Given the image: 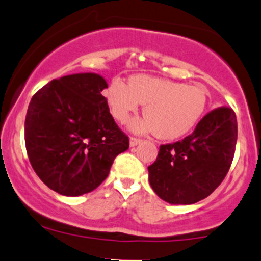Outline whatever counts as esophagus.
I'll return each instance as SVG.
<instances>
[{
  "label": "esophagus",
  "instance_id": "esophagus-1",
  "mask_svg": "<svg viewBox=\"0 0 261 261\" xmlns=\"http://www.w3.org/2000/svg\"><path fill=\"white\" fill-rule=\"evenodd\" d=\"M140 142H142V139L134 138V136H131V138H130V145H131V146H136V145H139Z\"/></svg>",
  "mask_w": 261,
  "mask_h": 261
}]
</instances>
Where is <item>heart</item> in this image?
<instances>
[{"instance_id":"b5f03b06","label":"heart","mask_w":261,"mask_h":261,"mask_svg":"<svg viewBox=\"0 0 261 261\" xmlns=\"http://www.w3.org/2000/svg\"><path fill=\"white\" fill-rule=\"evenodd\" d=\"M112 116L119 122L128 121L131 115L145 105L146 116L131 123L135 131H153L158 138L174 140L190 133L207 108L209 92L199 85L134 76L130 82L114 79L105 91Z\"/></svg>"}]
</instances>
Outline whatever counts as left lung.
<instances>
[{"instance_id": "8db88e82", "label": "left lung", "mask_w": 261, "mask_h": 261, "mask_svg": "<svg viewBox=\"0 0 261 261\" xmlns=\"http://www.w3.org/2000/svg\"><path fill=\"white\" fill-rule=\"evenodd\" d=\"M238 140L234 110L227 106L207 112L193 134L161 145L150 165L149 181L156 195L169 204H195L205 199L226 176Z\"/></svg>"}]
</instances>
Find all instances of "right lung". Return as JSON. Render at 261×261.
Segmentation results:
<instances>
[{"mask_svg":"<svg viewBox=\"0 0 261 261\" xmlns=\"http://www.w3.org/2000/svg\"><path fill=\"white\" fill-rule=\"evenodd\" d=\"M105 89L100 75L76 73L32 96L24 120L27 155L37 176L61 195L91 193L130 146L110 114Z\"/></svg>","mask_w":261,"mask_h":261,"instance_id":"add662e5","label":"right lung"}]
</instances>
